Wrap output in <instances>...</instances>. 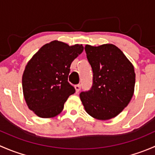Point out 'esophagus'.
Masks as SVG:
<instances>
[{
  "label": "esophagus",
  "instance_id": "obj_1",
  "mask_svg": "<svg viewBox=\"0 0 155 155\" xmlns=\"http://www.w3.org/2000/svg\"><path fill=\"white\" fill-rule=\"evenodd\" d=\"M75 89H76V93H78V92H79V91H80V89H81V85H80V84H77V85H75Z\"/></svg>",
  "mask_w": 155,
  "mask_h": 155
}]
</instances>
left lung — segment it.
I'll return each mask as SVG.
<instances>
[{"label": "left lung", "mask_w": 155, "mask_h": 155, "mask_svg": "<svg viewBox=\"0 0 155 155\" xmlns=\"http://www.w3.org/2000/svg\"><path fill=\"white\" fill-rule=\"evenodd\" d=\"M87 58L93 71L91 88L79 96L88 115L109 120L122 112L134 92V68L124 53L112 44L86 45Z\"/></svg>", "instance_id": "8db88e82"}]
</instances>
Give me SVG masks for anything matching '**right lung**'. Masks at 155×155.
<instances>
[{"label": "right lung", "instance_id": "right-lung-1", "mask_svg": "<svg viewBox=\"0 0 155 155\" xmlns=\"http://www.w3.org/2000/svg\"><path fill=\"white\" fill-rule=\"evenodd\" d=\"M83 48L82 45L70 46L54 40L42 46L28 62L22 76L23 94L28 107L37 116L58 115L75 93L68 76L71 63Z\"/></svg>", "mask_w": 155, "mask_h": 155}]
</instances>
